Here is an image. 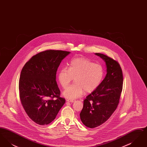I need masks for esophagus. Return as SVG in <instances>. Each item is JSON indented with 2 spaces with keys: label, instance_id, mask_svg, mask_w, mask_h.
I'll use <instances>...</instances> for the list:
<instances>
[{
  "label": "esophagus",
  "instance_id": "esophagus-1",
  "mask_svg": "<svg viewBox=\"0 0 147 147\" xmlns=\"http://www.w3.org/2000/svg\"><path fill=\"white\" fill-rule=\"evenodd\" d=\"M67 101L70 102H74V100H67Z\"/></svg>",
  "mask_w": 147,
  "mask_h": 147
}]
</instances>
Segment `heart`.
I'll return each instance as SVG.
<instances>
[{
    "mask_svg": "<svg viewBox=\"0 0 147 147\" xmlns=\"http://www.w3.org/2000/svg\"><path fill=\"white\" fill-rule=\"evenodd\" d=\"M105 70L102 65L91 60L79 57L72 59L68 69L63 67L58 74V80L61 87L65 89L75 79V84L66 88L62 93L63 97L74 100L85 93L96 90L102 82Z\"/></svg>",
    "mask_w": 147,
    "mask_h": 147,
    "instance_id": "1",
    "label": "heart"
}]
</instances>
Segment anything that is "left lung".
Here are the masks:
<instances>
[{
    "label": "left lung",
    "mask_w": 147,
    "mask_h": 147,
    "mask_svg": "<svg viewBox=\"0 0 147 147\" xmlns=\"http://www.w3.org/2000/svg\"><path fill=\"white\" fill-rule=\"evenodd\" d=\"M106 63V75L98 89L88 95L80 117L84 125L89 128L100 126L116 110L123 86V74L119 63L105 55L96 53Z\"/></svg>",
    "instance_id": "1"
}]
</instances>
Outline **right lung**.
I'll return each instance as SVG.
<instances>
[{
  "mask_svg": "<svg viewBox=\"0 0 147 147\" xmlns=\"http://www.w3.org/2000/svg\"><path fill=\"white\" fill-rule=\"evenodd\" d=\"M70 52L47 50L36 54L22 68L19 83L21 104L28 117L40 125L50 123L65 102L60 97L56 73Z\"/></svg>",
  "mask_w": 147,
  "mask_h": 147,
  "instance_id": "right-lung-1",
  "label": "right lung"
}]
</instances>
